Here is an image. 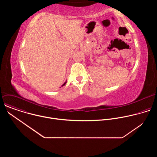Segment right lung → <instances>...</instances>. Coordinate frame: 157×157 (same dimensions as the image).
Masks as SVG:
<instances>
[{
  "instance_id": "1",
  "label": "right lung",
  "mask_w": 157,
  "mask_h": 157,
  "mask_svg": "<svg viewBox=\"0 0 157 157\" xmlns=\"http://www.w3.org/2000/svg\"><path fill=\"white\" fill-rule=\"evenodd\" d=\"M66 81H65V82H64V84H63V85H62V86H64V85H65V84H66Z\"/></svg>"
}]
</instances>
